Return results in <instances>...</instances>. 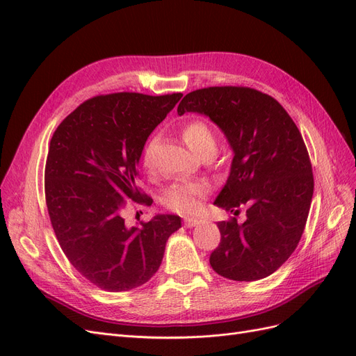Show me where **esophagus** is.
Returning <instances> with one entry per match:
<instances>
[{
  "label": "esophagus",
  "instance_id": "1",
  "mask_svg": "<svg viewBox=\"0 0 356 356\" xmlns=\"http://www.w3.org/2000/svg\"><path fill=\"white\" fill-rule=\"evenodd\" d=\"M199 224H200V220H197V218H186L184 220V225L187 229L196 227V225H199Z\"/></svg>",
  "mask_w": 356,
  "mask_h": 356
}]
</instances>
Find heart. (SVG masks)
<instances>
[{"label":"heart","mask_w":356,"mask_h":356,"mask_svg":"<svg viewBox=\"0 0 356 356\" xmlns=\"http://www.w3.org/2000/svg\"><path fill=\"white\" fill-rule=\"evenodd\" d=\"M182 138L184 143L193 153L199 157L217 152V138L208 123L202 120L190 122L182 129ZM143 165L147 169H153V149L152 145L145 148L143 154ZM208 186L202 181H181L172 186L165 195V204L172 211L179 213H196L203 204V199L208 195Z\"/></svg>","instance_id":"heart-1"}]
</instances>
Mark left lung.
<instances>
[{
    "label": "left lung",
    "instance_id": "obj_1",
    "mask_svg": "<svg viewBox=\"0 0 356 356\" xmlns=\"http://www.w3.org/2000/svg\"><path fill=\"white\" fill-rule=\"evenodd\" d=\"M178 114L197 113L217 124L233 152L230 174L213 204L246 220L220 221L221 242L209 263L239 282L281 267L303 234L314 175L303 138L272 96L250 88H208L184 96Z\"/></svg>",
    "mask_w": 356,
    "mask_h": 356
}]
</instances>
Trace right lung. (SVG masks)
Masks as SVG:
<instances>
[{
    "instance_id": "add662e5",
    "label": "right lung",
    "mask_w": 356,
    "mask_h": 356,
    "mask_svg": "<svg viewBox=\"0 0 356 356\" xmlns=\"http://www.w3.org/2000/svg\"><path fill=\"white\" fill-rule=\"evenodd\" d=\"M182 93H114L81 104L50 141L44 188L50 221L70 263L101 289L144 285L159 270L181 218L157 213L127 227L126 200L152 204L136 187L148 136Z\"/></svg>"
}]
</instances>
